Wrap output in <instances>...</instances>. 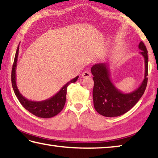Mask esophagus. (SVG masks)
<instances>
[{"mask_svg": "<svg viewBox=\"0 0 158 158\" xmlns=\"http://www.w3.org/2000/svg\"><path fill=\"white\" fill-rule=\"evenodd\" d=\"M90 76H91V74H90V73L89 71L84 72V73H82V75H81L83 78H89V77H90Z\"/></svg>", "mask_w": 158, "mask_h": 158, "instance_id": "esophagus-1", "label": "esophagus"}]
</instances>
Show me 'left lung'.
Instances as JSON below:
<instances>
[{
	"label": "left lung",
	"mask_w": 158,
	"mask_h": 158,
	"mask_svg": "<svg viewBox=\"0 0 158 158\" xmlns=\"http://www.w3.org/2000/svg\"><path fill=\"white\" fill-rule=\"evenodd\" d=\"M139 49L141 50L139 53L145 60V74L140 86L131 93H122L113 84L110 79L109 64L97 63L91 68L94 81L93 105L95 110L102 116H121L132 109L143 95L148 82V51L142 42L139 44Z\"/></svg>",
	"instance_id": "obj_1"
}]
</instances>
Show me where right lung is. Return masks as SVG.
<instances>
[{
	"instance_id": "right-lung-1",
	"label": "right lung",
	"mask_w": 158,
	"mask_h": 158,
	"mask_svg": "<svg viewBox=\"0 0 158 158\" xmlns=\"http://www.w3.org/2000/svg\"><path fill=\"white\" fill-rule=\"evenodd\" d=\"M19 46L17 47V52H16L14 63H13L12 65L11 76L12 88L16 96L18 98L19 101L20 102L21 105L26 110H28L35 116L40 118H49L55 116L56 115L59 114L62 111L64 105H65L67 88L72 83L76 82L79 78V76L76 77L75 78L72 79L71 81H68L65 85H63L62 89L56 94L49 99L40 102L29 100L21 94L17 86V83H16V68H17V62L19 54Z\"/></svg>"
}]
</instances>
